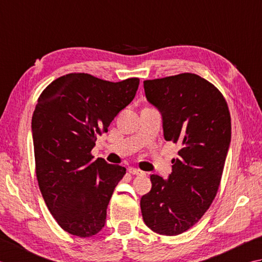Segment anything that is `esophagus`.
Wrapping results in <instances>:
<instances>
[{"instance_id": "esophagus-1", "label": "esophagus", "mask_w": 262, "mask_h": 262, "mask_svg": "<svg viewBox=\"0 0 262 262\" xmlns=\"http://www.w3.org/2000/svg\"><path fill=\"white\" fill-rule=\"evenodd\" d=\"M129 173L132 174V175H145V172H142L141 169L133 168V167H130V168H129Z\"/></svg>"}]
</instances>
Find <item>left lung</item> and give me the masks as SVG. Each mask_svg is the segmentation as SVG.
Instances as JSON below:
<instances>
[{
	"instance_id": "obj_1",
	"label": "left lung",
	"mask_w": 262,
	"mask_h": 262,
	"mask_svg": "<svg viewBox=\"0 0 262 262\" xmlns=\"http://www.w3.org/2000/svg\"><path fill=\"white\" fill-rule=\"evenodd\" d=\"M147 100L162 113L164 138L179 143L167 180L150 176L140 207L155 233L174 236L205 215L220 188L231 143V115L222 93L194 73L146 80Z\"/></svg>"
}]
</instances>
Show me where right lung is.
I'll list each match as a JSON object with an SVG mask.
<instances>
[{"label":"right lung","mask_w":262,"mask_h":262,"mask_svg":"<svg viewBox=\"0 0 262 262\" xmlns=\"http://www.w3.org/2000/svg\"><path fill=\"white\" fill-rule=\"evenodd\" d=\"M138 87V78L111 82L69 73L39 96L31 120L37 181L54 220L72 235L93 236L105 225L111 196L126 169L94 161L92 150Z\"/></svg>","instance_id":"obj_1"}]
</instances>
